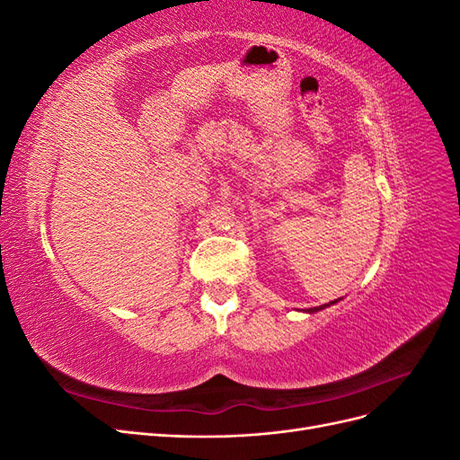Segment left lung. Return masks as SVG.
I'll return each instance as SVG.
<instances>
[{
	"instance_id": "1",
	"label": "left lung",
	"mask_w": 460,
	"mask_h": 460,
	"mask_svg": "<svg viewBox=\"0 0 460 460\" xmlns=\"http://www.w3.org/2000/svg\"><path fill=\"white\" fill-rule=\"evenodd\" d=\"M336 301H338V299H336ZM336 301H330V303H326V305H318V307H311V309H307L305 313H318V311H323V309L330 307V305H333Z\"/></svg>"
}]
</instances>
